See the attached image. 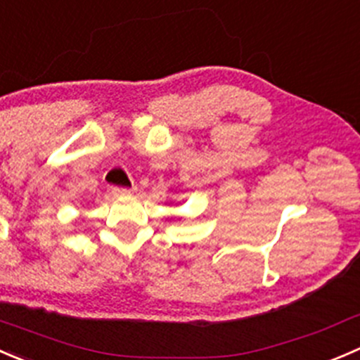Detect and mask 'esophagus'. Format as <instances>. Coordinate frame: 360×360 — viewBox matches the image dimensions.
I'll list each match as a JSON object with an SVG mask.
<instances>
[{
	"instance_id": "1",
	"label": "esophagus",
	"mask_w": 360,
	"mask_h": 360,
	"mask_svg": "<svg viewBox=\"0 0 360 360\" xmlns=\"http://www.w3.org/2000/svg\"><path fill=\"white\" fill-rule=\"evenodd\" d=\"M136 191V187H112V192L117 195H126Z\"/></svg>"
}]
</instances>
